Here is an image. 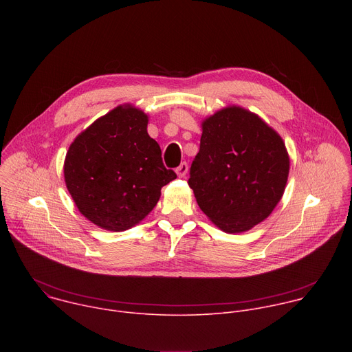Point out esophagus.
<instances>
[{"instance_id":"obj_1","label":"esophagus","mask_w":352,"mask_h":352,"mask_svg":"<svg viewBox=\"0 0 352 352\" xmlns=\"http://www.w3.org/2000/svg\"><path fill=\"white\" fill-rule=\"evenodd\" d=\"M175 173H177V175H178L179 178H184V177L186 175V173H188V164H186L185 162L181 163L179 167L175 170Z\"/></svg>"}]
</instances>
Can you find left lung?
<instances>
[{"instance_id":"obj_1","label":"left lung","mask_w":352,"mask_h":352,"mask_svg":"<svg viewBox=\"0 0 352 352\" xmlns=\"http://www.w3.org/2000/svg\"><path fill=\"white\" fill-rule=\"evenodd\" d=\"M288 173L289 156L281 136L258 114L227 106L202 121L188 184L208 219L235 234L272 214Z\"/></svg>"}]
</instances>
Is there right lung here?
<instances>
[{"label":"right lung","instance_id":"obj_1","mask_svg":"<svg viewBox=\"0 0 352 352\" xmlns=\"http://www.w3.org/2000/svg\"><path fill=\"white\" fill-rule=\"evenodd\" d=\"M147 122V114L126 103L97 118L68 148L67 189L80 214L100 228L120 232L139 224L177 178Z\"/></svg>","mask_w":352,"mask_h":352}]
</instances>
